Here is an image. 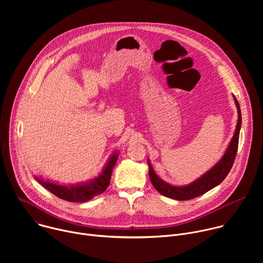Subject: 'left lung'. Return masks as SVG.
<instances>
[{
    "label": "left lung",
    "mask_w": 263,
    "mask_h": 263,
    "mask_svg": "<svg viewBox=\"0 0 263 263\" xmlns=\"http://www.w3.org/2000/svg\"><path fill=\"white\" fill-rule=\"evenodd\" d=\"M233 98H234L235 105L237 107V114H238L237 125H236L234 135L230 141V144L228 145V148L226 149V152H224L220 160L208 172H206L203 176H201L199 179L185 186H174L161 180L155 174L151 163H149V161L147 160L148 176H149V179H151L153 186L155 187L158 193H160L164 197L178 200V201L192 200L209 192L210 190L213 189V187L220 184L223 181V179L227 177L235 160L237 147H238V140H239V131L241 127L240 107L235 96H233Z\"/></svg>",
    "instance_id": "left-lung-1"
}]
</instances>
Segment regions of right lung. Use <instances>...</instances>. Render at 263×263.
Listing matches in <instances>:
<instances>
[{
  "label": "right lung",
  "mask_w": 263,
  "mask_h": 263,
  "mask_svg": "<svg viewBox=\"0 0 263 263\" xmlns=\"http://www.w3.org/2000/svg\"><path fill=\"white\" fill-rule=\"evenodd\" d=\"M118 157H119L118 153H115L112 155L108 160L106 166L104 167L103 172L97 178L86 183L66 186V185L56 184L51 181H46L37 177H35V179L41 185H43L47 191H49L59 199H62L68 202L83 203L91 200L95 196L101 195L106 191V189L109 186L112 170H114V166L117 163Z\"/></svg>",
  "instance_id": "1"
}]
</instances>
